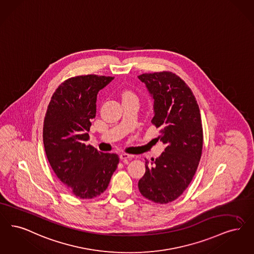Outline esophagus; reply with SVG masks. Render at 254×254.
I'll return each instance as SVG.
<instances>
[{"mask_svg":"<svg viewBox=\"0 0 254 254\" xmlns=\"http://www.w3.org/2000/svg\"><path fill=\"white\" fill-rule=\"evenodd\" d=\"M134 158V156L133 155H129V154H125V153H123L120 155V159L124 161L125 163H127L128 161H130L131 159Z\"/></svg>","mask_w":254,"mask_h":254,"instance_id":"1","label":"esophagus"}]
</instances>
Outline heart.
Masks as SVG:
<instances>
[{"mask_svg":"<svg viewBox=\"0 0 254 254\" xmlns=\"http://www.w3.org/2000/svg\"><path fill=\"white\" fill-rule=\"evenodd\" d=\"M130 96H135L132 92L130 91H125L124 93H123V98H127V97H130Z\"/></svg>","mask_w":254,"mask_h":254,"instance_id":"heart-1","label":"heart"}]
</instances>
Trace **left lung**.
Here are the masks:
<instances>
[{
	"label": "left lung",
	"instance_id": "8db88e82",
	"mask_svg": "<svg viewBox=\"0 0 254 254\" xmlns=\"http://www.w3.org/2000/svg\"><path fill=\"white\" fill-rule=\"evenodd\" d=\"M154 99L151 123L160 127L164 151L151 163L138 183L140 193L153 202L177 199L192 182L201 158L203 145L200 112L193 91L172 71L142 73Z\"/></svg>",
	"mask_w": 254,
	"mask_h": 254
}]
</instances>
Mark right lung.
<instances>
[{"mask_svg":"<svg viewBox=\"0 0 254 254\" xmlns=\"http://www.w3.org/2000/svg\"><path fill=\"white\" fill-rule=\"evenodd\" d=\"M113 78L88 74L65 80L54 92L44 117L42 137L48 162L61 183L82 199L106 191L119 163L118 155L86 144L97 93Z\"/></svg>","mask_w":254,"mask_h":254,"instance_id":"add662e5","label":"right lung"}]
</instances>
